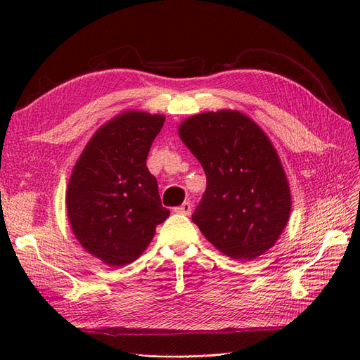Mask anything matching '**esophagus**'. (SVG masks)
Listing matches in <instances>:
<instances>
[{
    "label": "esophagus",
    "instance_id": "34e87169",
    "mask_svg": "<svg viewBox=\"0 0 360 360\" xmlns=\"http://www.w3.org/2000/svg\"><path fill=\"white\" fill-rule=\"evenodd\" d=\"M174 212H176V213H179V214H184V216H189V214H191V212H192V204H191L189 201H186V202H183L181 205L176 207V209H174Z\"/></svg>",
    "mask_w": 360,
    "mask_h": 360
}]
</instances>
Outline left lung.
<instances>
[{
    "mask_svg": "<svg viewBox=\"0 0 360 360\" xmlns=\"http://www.w3.org/2000/svg\"><path fill=\"white\" fill-rule=\"evenodd\" d=\"M179 135L207 177L193 224L234 259L264 254L278 240L291 210L285 172L266 134L240 112L219 111L184 120Z\"/></svg>",
    "mask_w": 360,
    "mask_h": 360,
    "instance_id": "obj_1",
    "label": "left lung"
}]
</instances>
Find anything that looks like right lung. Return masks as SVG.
<instances>
[{"instance_id":"1","label":"right lung","mask_w":360,"mask_h":360,"mask_svg":"<svg viewBox=\"0 0 360 360\" xmlns=\"http://www.w3.org/2000/svg\"><path fill=\"white\" fill-rule=\"evenodd\" d=\"M165 122L130 111L97 130L68 188V213L79 243L105 264L126 266L151 242L169 216L146 162Z\"/></svg>"}]
</instances>
